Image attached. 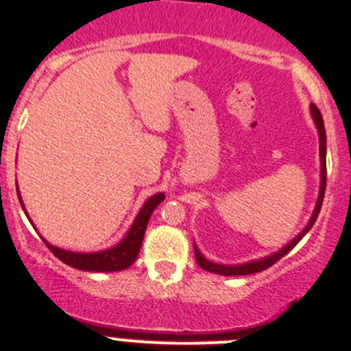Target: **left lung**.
<instances>
[{"mask_svg":"<svg viewBox=\"0 0 351 351\" xmlns=\"http://www.w3.org/2000/svg\"><path fill=\"white\" fill-rule=\"evenodd\" d=\"M311 113H313V119L314 122H316V127L317 130H319V151H321V190H319V198H317V204H316V208H314V214L313 217H311L309 224L306 226V229H304L302 232H300L299 236H297L295 239H292L284 250H280L278 253L271 254V256L268 258H263V260H258V261H251V263H244V265H238V267H226V265H215V263H210L208 260H205L204 256L200 254V251L195 247V260L198 263V267L204 268L205 271H210V274H217V275H228V277H231V275H250V274H258V271H263L267 270V268H270L271 265L277 263L280 258H284L287 253H289L290 250H292L293 246H295L297 243L300 241V239L304 238V234H306L307 231H309L311 228L314 226V222H316L317 219V214H319L321 210V205H323V198H324V190H326V130H324V122H323V115H321L319 108L316 107V105H311Z\"/></svg>","mask_w":351,"mask_h":351,"instance_id":"1","label":"left lung"}]
</instances>
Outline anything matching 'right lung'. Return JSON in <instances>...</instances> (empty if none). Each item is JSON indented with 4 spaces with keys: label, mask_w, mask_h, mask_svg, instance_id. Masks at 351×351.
Wrapping results in <instances>:
<instances>
[{
    "label": "right lung",
    "mask_w": 351,
    "mask_h": 351,
    "mask_svg": "<svg viewBox=\"0 0 351 351\" xmlns=\"http://www.w3.org/2000/svg\"><path fill=\"white\" fill-rule=\"evenodd\" d=\"M16 192H19V186H16ZM20 204H22V197H20ZM165 200V195L162 193H158V195H153L149 200L144 204V207L141 208L139 215L134 221L132 228L129 229L127 236L123 238V241L117 244L115 247L107 251H101V253H71V251L59 250V247L52 246L47 241L49 250L62 261V263L69 265V267L77 268V270L84 271H120L125 270L127 267L136 261L137 254H139L141 244H143L144 232H146L147 222H149L151 214L156 207H158L161 202ZM23 207V204H22ZM25 208V207H23Z\"/></svg>",
    "instance_id": "obj_1"
}]
</instances>
